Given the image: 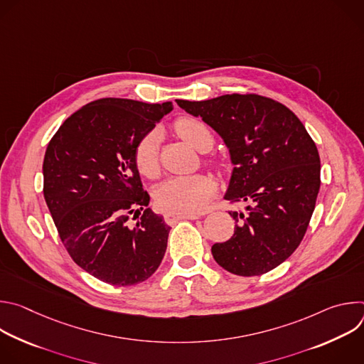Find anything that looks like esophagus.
Segmentation results:
<instances>
[{
    "label": "esophagus",
    "mask_w": 364,
    "mask_h": 364,
    "mask_svg": "<svg viewBox=\"0 0 364 364\" xmlns=\"http://www.w3.org/2000/svg\"><path fill=\"white\" fill-rule=\"evenodd\" d=\"M200 215L197 213H178V212H167L164 215V219L168 225H173L181 219H190V220H194V219H198Z\"/></svg>",
    "instance_id": "obj_1"
}]
</instances>
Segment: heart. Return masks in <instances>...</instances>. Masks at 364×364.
<instances>
[{"label":"heart","instance_id":"heart-1","mask_svg":"<svg viewBox=\"0 0 364 364\" xmlns=\"http://www.w3.org/2000/svg\"><path fill=\"white\" fill-rule=\"evenodd\" d=\"M174 127L177 134L200 152L210 149L215 142L210 128L198 118L183 117ZM159 144L160 134L152 129L135 146V164L145 177H155L159 173ZM216 187L215 178L207 174L170 177L155 190L154 200L163 210L193 213L203 209L216 193Z\"/></svg>","mask_w":364,"mask_h":364}]
</instances>
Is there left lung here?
Here are the masks:
<instances>
[{
	"label": "left lung",
	"instance_id": "1",
	"mask_svg": "<svg viewBox=\"0 0 364 364\" xmlns=\"http://www.w3.org/2000/svg\"><path fill=\"white\" fill-rule=\"evenodd\" d=\"M178 107L200 117L225 141L233 164L226 200L246 201L229 212L233 236L212 246L215 261L239 277L262 275L299 246L320 191V155L296 115L261 95H223Z\"/></svg>",
	"mask_w": 364,
	"mask_h": 364
}]
</instances>
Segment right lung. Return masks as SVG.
Segmentation results:
<instances>
[{"instance_id":"add662e5","label":"right lung","mask_w":364,"mask_h":364,"mask_svg":"<svg viewBox=\"0 0 364 364\" xmlns=\"http://www.w3.org/2000/svg\"><path fill=\"white\" fill-rule=\"evenodd\" d=\"M171 111V102L97 99L70 115L47 145L43 193L59 236L73 261L107 284L144 282L164 257L171 228L146 207L135 146ZM132 213L141 215L134 227Z\"/></svg>"}]
</instances>
